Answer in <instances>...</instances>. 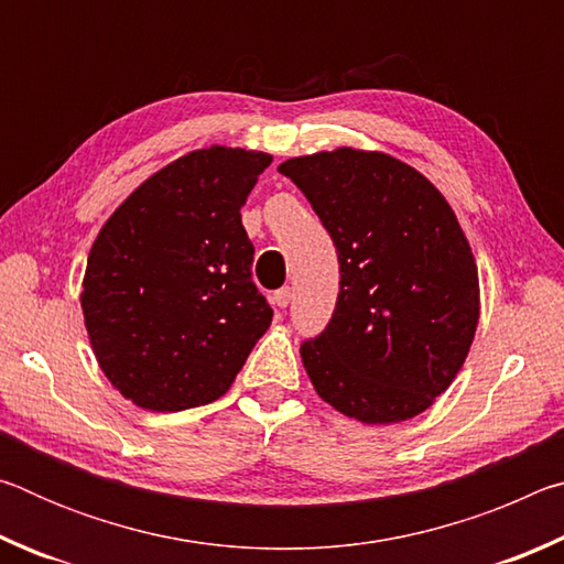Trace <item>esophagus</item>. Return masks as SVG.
I'll list each match as a JSON object with an SVG mask.
<instances>
[{
  "mask_svg": "<svg viewBox=\"0 0 564 564\" xmlns=\"http://www.w3.org/2000/svg\"><path fill=\"white\" fill-rule=\"evenodd\" d=\"M271 301H273V305H279V308H285V305L291 303V289H279V291H273Z\"/></svg>",
  "mask_w": 564,
  "mask_h": 564,
  "instance_id": "esophagus-1",
  "label": "esophagus"
}]
</instances>
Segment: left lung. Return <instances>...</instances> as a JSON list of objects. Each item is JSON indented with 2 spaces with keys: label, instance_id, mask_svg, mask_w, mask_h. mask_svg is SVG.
Masks as SVG:
<instances>
[{
  "label": "left lung",
  "instance_id": "obj_1",
  "mask_svg": "<svg viewBox=\"0 0 564 564\" xmlns=\"http://www.w3.org/2000/svg\"><path fill=\"white\" fill-rule=\"evenodd\" d=\"M279 171L308 198L340 263L336 311L301 346L313 388L360 423L423 413L463 368L480 318L477 265L451 204L380 151L343 147Z\"/></svg>",
  "mask_w": 564,
  "mask_h": 564
}]
</instances>
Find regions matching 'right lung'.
<instances>
[{"instance_id": "obj_1", "label": "right lung", "mask_w": 564, "mask_h": 564, "mask_svg": "<svg viewBox=\"0 0 564 564\" xmlns=\"http://www.w3.org/2000/svg\"><path fill=\"white\" fill-rule=\"evenodd\" d=\"M269 154L212 147L156 171L91 246L82 308L104 376L156 413L221 398L271 326L241 206Z\"/></svg>"}]
</instances>
